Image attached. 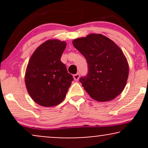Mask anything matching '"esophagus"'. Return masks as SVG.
Returning <instances> with one entry per match:
<instances>
[{
  "label": "esophagus",
  "instance_id": "1",
  "mask_svg": "<svg viewBox=\"0 0 148 148\" xmlns=\"http://www.w3.org/2000/svg\"><path fill=\"white\" fill-rule=\"evenodd\" d=\"M73 77H74V79L75 80V81H78L80 77V74L79 73H77V74H74V76H73Z\"/></svg>",
  "mask_w": 148,
  "mask_h": 148
}]
</instances>
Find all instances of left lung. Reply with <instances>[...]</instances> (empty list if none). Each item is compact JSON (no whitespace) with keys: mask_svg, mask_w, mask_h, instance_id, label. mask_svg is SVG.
I'll return each mask as SVG.
<instances>
[{"mask_svg":"<svg viewBox=\"0 0 148 148\" xmlns=\"http://www.w3.org/2000/svg\"><path fill=\"white\" fill-rule=\"evenodd\" d=\"M72 43L87 61L88 72L79 81L88 94L99 101L115 99L129 76L128 62L120 47L101 34H90Z\"/></svg>","mask_w":148,"mask_h":148,"instance_id":"obj_1","label":"left lung"}]
</instances>
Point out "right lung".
<instances>
[{"mask_svg":"<svg viewBox=\"0 0 148 148\" xmlns=\"http://www.w3.org/2000/svg\"><path fill=\"white\" fill-rule=\"evenodd\" d=\"M66 43L58 40L44 42L30 57L25 75L27 90L40 106L50 107L63 101L74 80L60 58Z\"/></svg>","mask_w":148,"mask_h":148,"instance_id":"1","label":"right lung"}]
</instances>
